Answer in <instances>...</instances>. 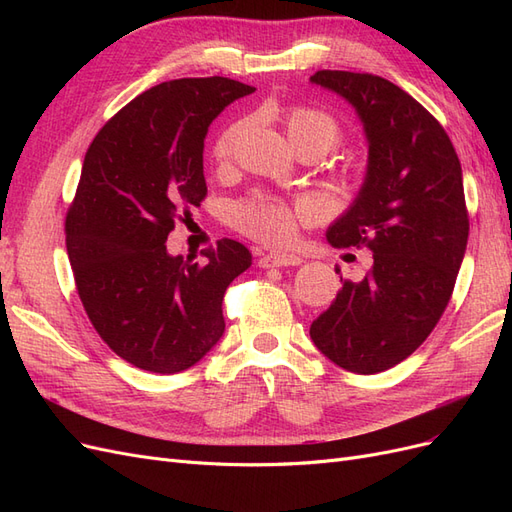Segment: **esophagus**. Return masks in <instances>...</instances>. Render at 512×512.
Returning a JSON list of instances; mask_svg holds the SVG:
<instances>
[{
	"instance_id": "1",
	"label": "esophagus",
	"mask_w": 512,
	"mask_h": 512,
	"mask_svg": "<svg viewBox=\"0 0 512 512\" xmlns=\"http://www.w3.org/2000/svg\"><path fill=\"white\" fill-rule=\"evenodd\" d=\"M301 262L303 258L294 254H267L258 260V265L262 269H271V267H297Z\"/></svg>"
}]
</instances>
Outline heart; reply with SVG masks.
<instances>
[{
	"instance_id": "b5f03b06",
	"label": "heart",
	"mask_w": 512,
	"mask_h": 512,
	"mask_svg": "<svg viewBox=\"0 0 512 512\" xmlns=\"http://www.w3.org/2000/svg\"><path fill=\"white\" fill-rule=\"evenodd\" d=\"M247 123H250L247 119L232 121L230 126H226L220 132L213 147L218 162L224 164L232 158ZM284 126L294 149L312 147L320 156L331 151L339 143V136H342V130H339V123L335 121V117L312 106H290L284 113ZM309 213H312V207L307 203L290 207L282 203V200L256 196L232 209V220H235L237 228L243 230L245 235H250L262 243H286L294 235L297 215Z\"/></svg>"
}]
</instances>
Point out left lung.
Returning a JSON list of instances; mask_svg holds the SVG:
<instances>
[{
	"mask_svg": "<svg viewBox=\"0 0 512 512\" xmlns=\"http://www.w3.org/2000/svg\"><path fill=\"white\" fill-rule=\"evenodd\" d=\"M309 81L354 108L367 141L363 185L327 241L374 254L309 337L342 369L378 374L408 359L451 301L470 230L461 164L440 123L382 76L320 70Z\"/></svg>",
	"mask_w": 512,
	"mask_h": 512,
	"instance_id": "1",
	"label": "left lung"
}]
</instances>
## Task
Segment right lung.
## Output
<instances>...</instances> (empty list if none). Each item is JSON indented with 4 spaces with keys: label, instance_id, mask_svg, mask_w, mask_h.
Returning a JSON list of instances; mask_svg holds the SVG:
<instances>
[{
    "label": "right lung",
    "instance_id": "right-lung-1",
    "mask_svg": "<svg viewBox=\"0 0 512 512\" xmlns=\"http://www.w3.org/2000/svg\"><path fill=\"white\" fill-rule=\"evenodd\" d=\"M254 87L211 76L151 87L106 123L85 153L66 247L85 312L117 356L151 374L190 369L224 335V292L252 265L232 239L198 265L166 250L183 207L207 194L205 136Z\"/></svg>",
    "mask_w": 512,
    "mask_h": 512
}]
</instances>
